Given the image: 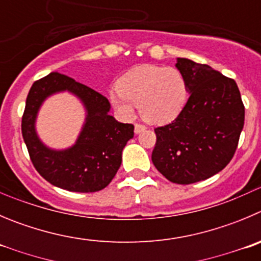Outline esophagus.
I'll list each match as a JSON object with an SVG mask.
<instances>
[{
	"label": "esophagus",
	"mask_w": 261,
	"mask_h": 261,
	"mask_svg": "<svg viewBox=\"0 0 261 261\" xmlns=\"http://www.w3.org/2000/svg\"><path fill=\"white\" fill-rule=\"evenodd\" d=\"M143 130H146V125H143V124H140V123H136V125H135V133H136V135L143 132Z\"/></svg>",
	"instance_id": "obj_1"
}]
</instances>
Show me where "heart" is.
<instances>
[{"label":"heart","instance_id":"b5f03b06","mask_svg":"<svg viewBox=\"0 0 261 261\" xmlns=\"http://www.w3.org/2000/svg\"><path fill=\"white\" fill-rule=\"evenodd\" d=\"M110 101L125 118H133L136 106L148 123L166 124L174 120L187 102L185 76L174 68L145 65L126 71L111 89Z\"/></svg>","mask_w":261,"mask_h":261}]
</instances>
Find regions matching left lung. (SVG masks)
<instances>
[{"instance_id": "obj_1", "label": "left lung", "mask_w": 261, "mask_h": 261, "mask_svg": "<svg viewBox=\"0 0 261 261\" xmlns=\"http://www.w3.org/2000/svg\"><path fill=\"white\" fill-rule=\"evenodd\" d=\"M190 92L170 124L155 128L152 163L168 180L191 185L207 179L232 160L245 123V106L233 79L212 66L178 58Z\"/></svg>"}]
</instances>
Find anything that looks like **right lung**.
I'll use <instances>...</instances> for the list:
<instances>
[{"mask_svg": "<svg viewBox=\"0 0 261 261\" xmlns=\"http://www.w3.org/2000/svg\"><path fill=\"white\" fill-rule=\"evenodd\" d=\"M63 90L71 91L84 102L86 123L75 145L66 150H52L36 136L35 119L43 101ZM109 111L110 102L105 96L70 76L51 73L34 82L27 97L21 133L37 172L51 185L71 192L105 188L120 168L121 151L135 136L133 124L119 123Z\"/></svg>", "mask_w": 261, "mask_h": 261, "instance_id": "1", "label": "right lung"}]
</instances>
